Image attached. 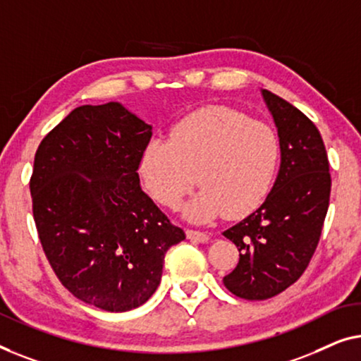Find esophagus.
<instances>
[{"mask_svg": "<svg viewBox=\"0 0 361 361\" xmlns=\"http://www.w3.org/2000/svg\"><path fill=\"white\" fill-rule=\"evenodd\" d=\"M186 237L190 238L192 242H207L209 240V235H207L206 232H201V231H192V229H188L186 231Z\"/></svg>", "mask_w": 361, "mask_h": 361, "instance_id": "esophagus-1", "label": "esophagus"}]
</instances>
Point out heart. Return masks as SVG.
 <instances>
[{"label": "heart", "instance_id": "obj_1", "mask_svg": "<svg viewBox=\"0 0 361 361\" xmlns=\"http://www.w3.org/2000/svg\"><path fill=\"white\" fill-rule=\"evenodd\" d=\"M278 160L280 142L270 126L212 106L180 121L169 140H152L142 152L140 175L166 207L178 206L197 183L201 191L186 206L192 221L222 212L235 219L265 200Z\"/></svg>", "mask_w": 361, "mask_h": 361}]
</instances>
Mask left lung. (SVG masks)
<instances>
[{
	"mask_svg": "<svg viewBox=\"0 0 361 361\" xmlns=\"http://www.w3.org/2000/svg\"><path fill=\"white\" fill-rule=\"evenodd\" d=\"M262 93L280 137V173L265 202L224 232L240 257L222 281L248 301L276 296L306 271L321 238L332 185L326 145L312 121L271 91Z\"/></svg>",
	"mask_w": 361,
	"mask_h": 361,
	"instance_id": "1",
	"label": "left lung"
}]
</instances>
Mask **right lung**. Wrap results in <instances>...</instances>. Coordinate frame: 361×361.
<instances>
[{
    "label": "right lung",
    "mask_w": 361,
    "mask_h": 361,
    "mask_svg": "<svg viewBox=\"0 0 361 361\" xmlns=\"http://www.w3.org/2000/svg\"><path fill=\"white\" fill-rule=\"evenodd\" d=\"M152 126L119 103L80 106L44 137L29 188L39 240L60 283L109 312L139 307L165 253L185 240L142 191Z\"/></svg>",
    "instance_id": "add662e5"
}]
</instances>
